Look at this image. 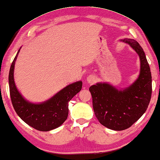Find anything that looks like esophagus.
<instances>
[{
  "label": "esophagus",
  "instance_id": "obj_1",
  "mask_svg": "<svg viewBox=\"0 0 160 160\" xmlns=\"http://www.w3.org/2000/svg\"><path fill=\"white\" fill-rule=\"evenodd\" d=\"M87 82H88V83H89V84H94L95 82V78L94 76H88V78H87Z\"/></svg>",
  "mask_w": 160,
  "mask_h": 160
}]
</instances>
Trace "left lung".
<instances>
[{"label": "left lung", "mask_w": 160, "mask_h": 160, "mask_svg": "<svg viewBox=\"0 0 160 160\" xmlns=\"http://www.w3.org/2000/svg\"><path fill=\"white\" fill-rule=\"evenodd\" d=\"M121 41L129 45L140 57L138 79L124 90L107 83H97L89 89L95 117L105 127L115 131L126 129L140 119L148 108L152 92L150 67L143 49L133 39Z\"/></svg>", "instance_id": "left-lung-1"}]
</instances>
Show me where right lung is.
<instances>
[{"label":"right lung","mask_w":160,"mask_h":160,"mask_svg":"<svg viewBox=\"0 0 160 160\" xmlns=\"http://www.w3.org/2000/svg\"><path fill=\"white\" fill-rule=\"evenodd\" d=\"M19 51L20 49L12 62L9 74L10 97L14 110L25 123L35 129L48 132L58 128L68 118V102L82 90V82L68 85L44 102L31 103L22 96L14 84V65Z\"/></svg>","instance_id":"obj_1"}]
</instances>
